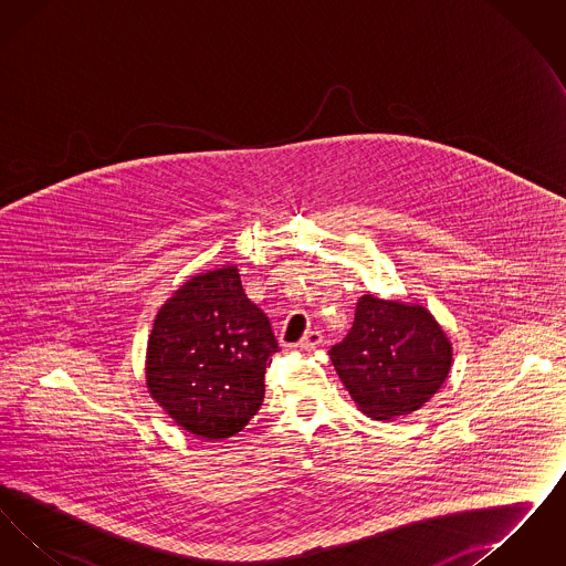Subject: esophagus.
Instances as JSON below:
<instances>
[{"mask_svg": "<svg viewBox=\"0 0 566 566\" xmlns=\"http://www.w3.org/2000/svg\"><path fill=\"white\" fill-rule=\"evenodd\" d=\"M321 344H323L321 331H307V333L301 337V342H298L296 346L303 348V350H314V348H318Z\"/></svg>", "mask_w": 566, "mask_h": 566, "instance_id": "1", "label": "esophagus"}]
</instances>
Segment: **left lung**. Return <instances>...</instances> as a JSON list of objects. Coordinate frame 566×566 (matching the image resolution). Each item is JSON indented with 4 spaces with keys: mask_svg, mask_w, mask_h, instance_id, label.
<instances>
[{
    "mask_svg": "<svg viewBox=\"0 0 566 566\" xmlns=\"http://www.w3.org/2000/svg\"><path fill=\"white\" fill-rule=\"evenodd\" d=\"M328 356L363 413L395 420L429 403L443 386L452 344L427 307L363 295L350 333Z\"/></svg>",
    "mask_w": 566,
    "mask_h": 566,
    "instance_id": "8db88e82",
    "label": "left lung"
}]
</instances>
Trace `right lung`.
<instances>
[{"instance_id": "right-lung-1", "label": "right lung", "mask_w": 566, "mask_h": 566, "mask_svg": "<svg viewBox=\"0 0 566 566\" xmlns=\"http://www.w3.org/2000/svg\"><path fill=\"white\" fill-rule=\"evenodd\" d=\"M277 350L270 318L245 296L233 265L192 275L155 318L148 392L178 427L218 441L242 431L263 405Z\"/></svg>"}]
</instances>
